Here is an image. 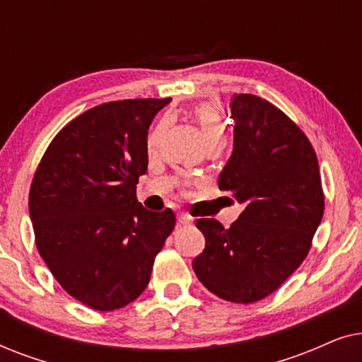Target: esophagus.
<instances>
[{"label": "esophagus", "instance_id": "obj_1", "mask_svg": "<svg viewBox=\"0 0 362 362\" xmlns=\"http://www.w3.org/2000/svg\"><path fill=\"white\" fill-rule=\"evenodd\" d=\"M177 224L180 226H191L192 224V217L187 214H180L177 216Z\"/></svg>", "mask_w": 362, "mask_h": 362}]
</instances>
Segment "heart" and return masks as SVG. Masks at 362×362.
Segmentation results:
<instances>
[{
  "mask_svg": "<svg viewBox=\"0 0 362 362\" xmlns=\"http://www.w3.org/2000/svg\"><path fill=\"white\" fill-rule=\"evenodd\" d=\"M194 115H196L197 123H199L202 136H204L206 143L214 140V138H226V127L224 123H222L219 112H217L214 107L206 105V103L204 105L196 107ZM156 141H158V130L153 133L150 140H148V148H150V151L156 146Z\"/></svg>",
  "mask_w": 362,
  "mask_h": 362,
  "instance_id": "obj_1",
  "label": "heart"
}]
</instances>
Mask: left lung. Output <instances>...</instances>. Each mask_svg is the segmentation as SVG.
Instances as JSON below:
<instances>
[{"mask_svg": "<svg viewBox=\"0 0 362 362\" xmlns=\"http://www.w3.org/2000/svg\"><path fill=\"white\" fill-rule=\"evenodd\" d=\"M234 148L219 175L244 211L229 229L199 219L206 247L192 260L197 279L234 303H254L301 265L325 211L320 166L305 133L264 98L234 93Z\"/></svg>", "mask_w": 362, "mask_h": 362, "instance_id": "8db88e82", "label": "left lung"}]
</instances>
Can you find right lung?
<instances>
[{"label": "right lung", "instance_id": "add662e5", "mask_svg": "<svg viewBox=\"0 0 362 362\" xmlns=\"http://www.w3.org/2000/svg\"><path fill=\"white\" fill-rule=\"evenodd\" d=\"M171 98L93 107L62 128L29 192L36 245L64 290L98 311L143 293L153 262L175 229V212L136 201L148 170V128Z\"/></svg>", "mask_w": 362, "mask_h": 362}]
</instances>
